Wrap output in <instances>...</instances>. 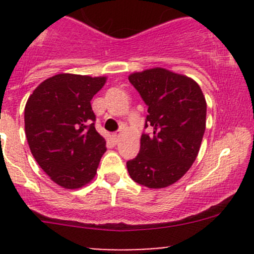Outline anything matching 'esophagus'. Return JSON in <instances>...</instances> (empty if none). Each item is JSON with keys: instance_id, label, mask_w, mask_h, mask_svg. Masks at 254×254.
<instances>
[{"instance_id": "esophagus-1", "label": "esophagus", "mask_w": 254, "mask_h": 254, "mask_svg": "<svg viewBox=\"0 0 254 254\" xmlns=\"http://www.w3.org/2000/svg\"><path fill=\"white\" fill-rule=\"evenodd\" d=\"M112 137H113V141H114L115 143H117L118 141H119V139H120V131H115V132H113V134H112Z\"/></svg>"}]
</instances>
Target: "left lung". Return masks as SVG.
I'll return each mask as SVG.
<instances>
[{"label":"left lung","mask_w":254,"mask_h":254,"mask_svg":"<svg viewBox=\"0 0 254 254\" xmlns=\"http://www.w3.org/2000/svg\"><path fill=\"white\" fill-rule=\"evenodd\" d=\"M129 81L147 106L137 156L127 162L132 181L165 188L187 173L198 156L205 131L206 102L200 87L166 68L135 72Z\"/></svg>","instance_id":"1"}]
</instances>
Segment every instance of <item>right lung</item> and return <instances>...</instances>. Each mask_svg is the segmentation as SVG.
Segmentation results:
<instances>
[{"label":"right lung","mask_w":254,"mask_h":254,"mask_svg":"<svg viewBox=\"0 0 254 254\" xmlns=\"http://www.w3.org/2000/svg\"><path fill=\"white\" fill-rule=\"evenodd\" d=\"M106 77L59 73L28 98L25 136L38 165L59 186L81 188L96 176L106 140L94 127L91 99Z\"/></svg>","instance_id":"right-lung-1"}]
</instances>
